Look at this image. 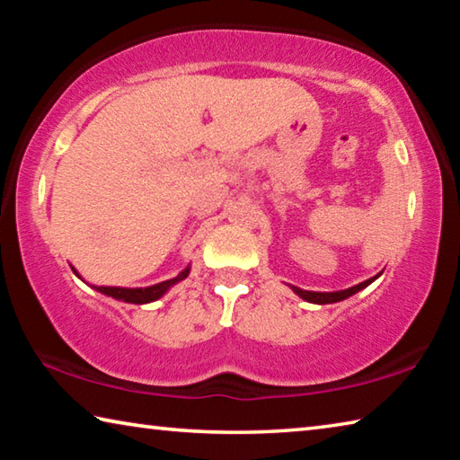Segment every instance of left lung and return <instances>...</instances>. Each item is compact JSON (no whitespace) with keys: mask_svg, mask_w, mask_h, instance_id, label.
<instances>
[{"mask_svg":"<svg viewBox=\"0 0 460 460\" xmlns=\"http://www.w3.org/2000/svg\"><path fill=\"white\" fill-rule=\"evenodd\" d=\"M376 278H377V276H376ZM376 278L365 279V282L357 284V286H353V288H349V290H341V292H308V290H300V288H294V286H292V290H294L296 294H298L300 298H305V300H308V302H314V305H331V302L345 300V298H349V296H353L355 292L363 290V288L369 286Z\"/></svg>","mask_w":460,"mask_h":460,"instance_id":"1","label":"left lung"}]
</instances>
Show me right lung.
Listing matches in <instances>:
<instances>
[{
    "label": "right lung",
    "instance_id": "add662e5",
    "mask_svg": "<svg viewBox=\"0 0 460 460\" xmlns=\"http://www.w3.org/2000/svg\"><path fill=\"white\" fill-rule=\"evenodd\" d=\"M189 276V270H184L181 276L174 279H166V282H160L150 288H109V286H99L97 290L103 292L107 296H113V298L123 300V302H131V305H146V302L158 300L162 294H164L170 286H174L176 282H181Z\"/></svg>",
    "mask_w": 460,
    "mask_h": 460
}]
</instances>
